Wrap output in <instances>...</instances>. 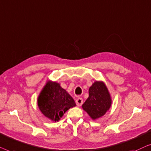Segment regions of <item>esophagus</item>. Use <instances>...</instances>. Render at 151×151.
<instances>
[{
	"instance_id": "1",
	"label": "esophagus",
	"mask_w": 151,
	"mask_h": 151,
	"mask_svg": "<svg viewBox=\"0 0 151 151\" xmlns=\"http://www.w3.org/2000/svg\"><path fill=\"white\" fill-rule=\"evenodd\" d=\"M76 105L78 106V107L81 105L83 104V99H82V98H78V99H76Z\"/></svg>"
}]
</instances>
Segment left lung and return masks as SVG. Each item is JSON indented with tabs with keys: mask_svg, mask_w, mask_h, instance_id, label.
<instances>
[{
	"mask_svg": "<svg viewBox=\"0 0 151 151\" xmlns=\"http://www.w3.org/2000/svg\"><path fill=\"white\" fill-rule=\"evenodd\" d=\"M111 105V99L107 86L103 81H96L89 89V97L82 108L94 120L105 115Z\"/></svg>",
	"mask_w": 151,
	"mask_h": 151,
	"instance_id": "1",
	"label": "left lung"
}]
</instances>
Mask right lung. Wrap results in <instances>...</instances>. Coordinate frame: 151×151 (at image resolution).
<instances>
[{"label": "right lung", "instance_id": "1", "mask_svg": "<svg viewBox=\"0 0 151 151\" xmlns=\"http://www.w3.org/2000/svg\"><path fill=\"white\" fill-rule=\"evenodd\" d=\"M37 105L46 118L57 122L70 108L75 107L76 103L59 83L49 81L37 98Z\"/></svg>", "mask_w": 151, "mask_h": 151}]
</instances>
